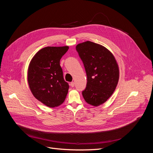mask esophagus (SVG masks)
<instances>
[{
  "label": "esophagus",
  "instance_id": "esophagus-1",
  "mask_svg": "<svg viewBox=\"0 0 153 153\" xmlns=\"http://www.w3.org/2000/svg\"><path fill=\"white\" fill-rule=\"evenodd\" d=\"M70 86H71V87H73L74 86H75V82H71V84H70Z\"/></svg>",
  "mask_w": 153,
  "mask_h": 153
}]
</instances>
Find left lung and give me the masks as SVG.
<instances>
[{
	"label": "left lung",
	"instance_id": "obj_1",
	"mask_svg": "<svg viewBox=\"0 0 153 153\" xmlns=\"http://www.w3.org/2000/svg\"><path fill=\"white\" fill-rule=\"evenodd\" d=\"M76 49L84 63L87 77L83 97L88 104L98 106L108 100L117 85V62L109 50L89 41L78 44Z\"/></svg>",
	"mask_w": 153,
	"mask_h": 153
}]
</instances>
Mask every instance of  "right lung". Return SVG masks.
Returning a JSON list of instances; mask_svg holds the SVG:
<instances>
[{"label":"right lung","instance_id":"add662e5","mask_svg":"<svg viewBox=\"0 0 153 153\" xmlns=\"http://www.w3.org/2000/svg\"><path fill=\"white\" fill-rule=\"evenodd\" d=\"M69 49L47 47L32 58L27 70V82L32 94L48 107L55 108L65 100L69 85L63 78L60 60Z\"/></svg>","mask_w":153,"mask_h":153}]
</instances>
